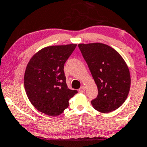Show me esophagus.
<instances>
[{
  "label": "esophagus",
  "instance_id": "34e87169",
  "mask_svg": "<svg viewBox=\"0 0 147 147\" xmlns=\"http://www.w3.org/2000/svg\"><path fill=\"white\" fill-rule=\"evenodd\" d=\"M78 91H79L80 93H83V92H84V91H85V87L84 86H81V88H79V89H78Z\"/></svg>",
  "mask_w": 147,
  "mask_h": 147
}]
</instances>
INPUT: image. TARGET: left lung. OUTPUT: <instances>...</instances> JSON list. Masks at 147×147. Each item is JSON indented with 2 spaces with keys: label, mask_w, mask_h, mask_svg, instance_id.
<instances>
[{
  "label": "left lung",
  "mask_w": 147,
  "mask_h": 147,
  "mask_svg": "<svg viewBox=\"0 0 147 147\" xmlns=\"http://www.w3.org/2000/svg\"><path fill=\"white\" fill-rule=\"evenodd\" d=\"M98 88L93 107L102 113L119 108L126 101L131 85L129 70L119 53L104 43L78 44Z\"/></svg>",
  "instance_id": "1"
}]
</instances>
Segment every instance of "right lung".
Listing matches in <instances>:
<instances>
[{"instance_id":"add662e5","label":"right lung","mask_w":147,"mask_h":147,"mask_svg":"<svg viewBox=\"0 0 147 147\" xmlns=\"http://www.w3.org/2000/svg\"><path fill=\"white\" fill-rule=\"evenodd\" d=\"M76 44L52 46L36 53L26 67L24 86L33 107L47 115L58 116L69 107V101L78 93L69 88L64 64Z\"/></svg>"}]
</instances>
